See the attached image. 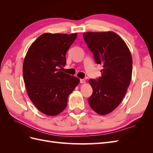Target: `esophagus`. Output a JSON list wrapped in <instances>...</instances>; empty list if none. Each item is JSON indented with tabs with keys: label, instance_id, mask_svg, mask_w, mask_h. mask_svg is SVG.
I'll return each mask as SVG.
<instances>
[{
	"label": "esophagus",
	"instance_id": "obj_1",
	"mask_svg": "<svg viewBox=\"0 0 153 153\" xmlns=\"http://www.w3.org/2000/svg\"><path fill=\"white\" fill-rule=\"evenodd\" d=\"M80 82L81 84H84V83L85 82V80L84 79H80Z\"/></svg>",
	"mask_w": 153,
	"mask_h": 153
}]
</instances>
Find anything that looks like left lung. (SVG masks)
<instances>
[{
  "label": "left lung",
  "mask_w": 153,
  "mask_h": 153,
  "mask_svg": "<svg viewBox=\"0 0 153 153\" xmlns=\"http://www.w3.org/2000/svg\"><path fill=\"white\" fill-rule=\"evenodd\" d=\"M84 41L101 64V76L89 80L92 90L88 99L91 108L100 115L110 113L121 103L130 84L132 57L129 48L114 32H85Z\"/></svg>",
  "instance_id": "obj_1"
}]
</instances>
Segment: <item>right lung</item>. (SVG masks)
I'll use <instances>...</instances> for the list:
<instances>
[{
  "mask_svg": "<svg viewBox=\"0 0 153 153\" xmlns=\"http://www.w3.org/2000/svg\"><path fill=\"white\" fill-rule=\"evenodd\" d=\"M76 36V33H45L27 51L23 64L26 89L36 107L46 115L62 112L69 95L80 82L59 69L66 65V52Z\"/></svg>",
  "mask_w": 153,
  "mask_h": 153,
  "instance_id": "1",
  "label": "right lung"
}]
</instances>
